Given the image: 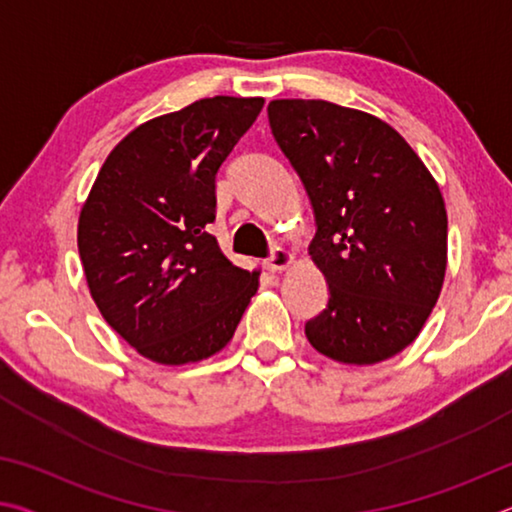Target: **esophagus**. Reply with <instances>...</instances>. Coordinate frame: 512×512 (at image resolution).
I'll return each mask as SVG.
<instances>
[{
    "instance_id": "obj_1",
    "label": "esophagus",
    "mask_w": 512,
    "mask_h": 512,
    "mask_svg": "<svg viewBox=\"0 0 512 512\" xmlns=\"http://www.w3.org/2000/svg\"><path fill=\"white\" fill-rule=\"evenodd\" d=\"M293 262V255L289 253V250H284V248H273V253L266 257V268L268 271H273V273H277V271H284V268H287L289 264Z\"/></svg>"
}]
</instances>
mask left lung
Wrapping results in <instances>:
<instances>
[{
    "mask_svg": "<svg viewBox=\"0 0 512 512\" xmlns=\"http://www.w3.org/2000/svg\"><path fill=\"white\" fill-rule=\"evenodd\" d=\"M277 146L316 219L309 255L329 300L305 334L325 357L366 366L415 341L440 296L447 212L404 137L368 112L329 101L268 103Z\"/></svg>",
    "mask_w": 512,
    "mask_h": 512,
    "instance_id": "left-lung-1",
    "label": "left lung"
}]
</instances>
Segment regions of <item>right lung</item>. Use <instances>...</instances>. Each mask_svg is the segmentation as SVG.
<instances>
[{
	"instance_id": "add662e5",
	"label": "right lung",
	"mask_w": 512,
	"mask_h": 512,
	"mask_svg": "<svg viewBox=\"0 0 512 512\" xmlns=\"http://www.w3.org/2000/svg\"><path fill=\"white\" fill-rule=\"evenodd\" d=\"M264 99L212 97L128 133L79 219V255L101 316L142 357L180 366L235 334L259 287L207 232L216 173Z\"/></svg>"
}]
</instances>
